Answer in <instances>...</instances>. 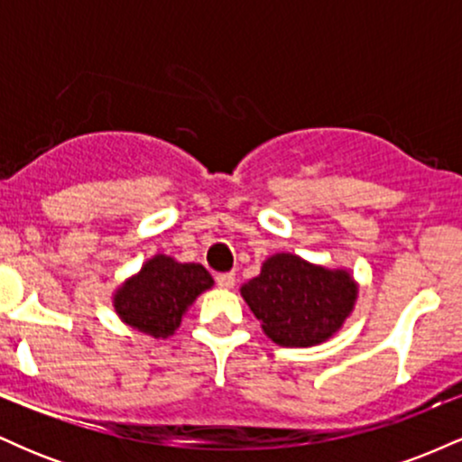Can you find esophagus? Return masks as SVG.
<instances>
[{"label":"esophagus","mask_w":462,"mask_h":462,"mask_svg":"<svg viewBox=\"0 0 462 462\" xmlns=\"http://www.w3.org/2000/svg\"><path fill=\"white\" fill-rule=\"evenodd\" d=\"M235 282H236V275L232 273V272L217 275V284H219L221 289H232V286H235Z\"/></svg>","instance_id":"obj_1"}]
</instances>
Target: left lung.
Listing matches in <instances>:
<instances>
[{"mask_svg": "<svg viewBox=\"0 0 462 462\" xmlns=\"http://www.w3.org/2000/svg\"><path fill=\"white\" fill-rule=\"evenodd\" d=\"M241 298L275 346L326 343L349 319L358 282L346 267H326L291 252L264 258L261 273L241 286Z\"/></svg>", "mask_w": 462, "mask_h": 462, "instance_id": "obj_1", "label": "left lung"}]
</instances>
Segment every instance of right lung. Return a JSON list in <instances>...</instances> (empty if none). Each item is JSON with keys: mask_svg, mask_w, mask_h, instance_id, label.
I'll return each mask as SVG.
<instances>
[{"mask_svg": "<svg viewBox=\"0 0 462 462\" xmlns=\"http://www.w3.org/2000/svg\"><path fill=\"white\" fill-rule=\"evenodd\" d=\"M213 275L199 263H180L167 254H153L143 267L115 289L116 317L132 330L153 338L176 334L193 301L213 289Z\"/></svg>", "mask_w": 462, "mask_h": 462, "instance_id": "obj_1", "label": "right lung"}]
</instances>
